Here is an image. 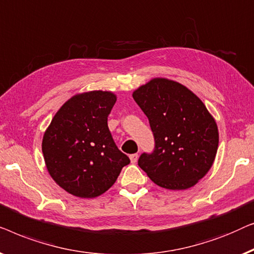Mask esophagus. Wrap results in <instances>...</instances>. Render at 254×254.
Masks as SVG:
<instances>
[{"label":"esophagus","mask_w":254,"mask_h":254,"mask_svg":"<svg viewBox=\"0 0 254 254\" xmlns=\"http://www.w3.org/2000/svg\"><path fill=\"white\" fill-rule=\"evenodd\" d=\"M130 160H131V163L137 162V160H138V154H137V153H135V154H131L130 155Z\"/></svg>","instance_id":"1"}]
</instances>
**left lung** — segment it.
Returning <instances> with one entry per match:
<instances>
[{
	"label": "left lung",
	"mask_w": 254,
	"mask_h": 254,
	"mask_svg": "<svg viewBox=\"0 0 254 254\" xmlns=\"http://www.w3.org/2000/svg\"><path fill=\"white\" fill-rule=\"evenodd\" d=\"M149 121L155 148L138 166L159 187L187 190L208 173L219 147V130L206 106L187 86L153 78L132 93Z\"/></svg>",
	"instance_id": "obj_1"
}]
</instances>
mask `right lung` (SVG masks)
I'll use <instances>...</instances> for the list:
<instances>
[{
	"label": "right lung",
	"mask_w": 254,
	"mask_h": 254,
	"mask_svg": "<svg viewBox=\"0 0 254 254\" xmlns=\"http://www.w3.org/2000/svg\"><path fill=\"white\" fill-rule=\"evenodd\" d=\"M116 100L113 92L100 90L73 95L57 110L45 131L46 167L67 193L99 197L130 163L117 148L107 123Z\"/></svg>",
	"instance_id": "obj_1"
}]
</instances>
